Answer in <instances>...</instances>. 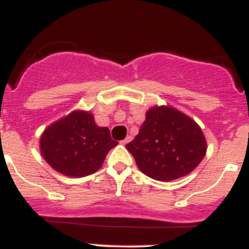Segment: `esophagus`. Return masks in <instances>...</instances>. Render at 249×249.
<instances>
[{
  "label": "esophagus",
  "instance_id": "34e87169",
  "mask_svg": "<svg viewBox=\"0 0 249 249\" xmlns=\"http://www.w3.org/2000/svg\"><path fill=\"white\" fill-rule=\"evenodd\" d=\"M131 139H133V137H131V135H127L124 140H122V144H124L125 145V144H127V142H130Z\"/></svg>",
  "mask_w": 249,
  "mask_h": 249
}]
</instances>
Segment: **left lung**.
<instances>
[{"mask_svg":"<svg viewBox=\"0 0 249 249\" xmlns=\"http://www.w3.org/2000/svg\"><path fill=\"white\" fill-rule=\"evenodd\" d=\"M126 149L145 176L170 181L196 169L204 158L207 142L189 116L174 107H154Z\"/></svg>","mask_w":249,"mask_h":249,"instance_id":"left-lung-1","label":"left lung"}]
</instances>
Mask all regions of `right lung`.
Wrapping results in <instances>:
<instances>
[{"label": "right lung", "instance_id": "add662e5", "mask_svg": "<svg viewBox=\"0 0 249 249\" xmlns=\"http://www.w3.org/2000/svg\"><path fill=\"white\" fill-rule=\"evenodd\" d=\"M118 145L107 127L98 126L88 111H72L50 125L41 135L40 149L56 172L68 177H85L103 165L111 148Z\"/></svg>", "mask_w": 249, "mask_h": 249}]
</instances>
